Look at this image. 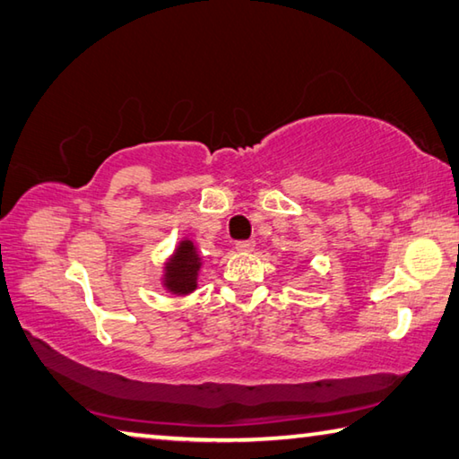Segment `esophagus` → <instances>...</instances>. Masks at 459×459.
<instances>
[{
	"label": "esophagus",
	"mask_w": 459,
	"mask_h": 459,
	"mask_svg": "<svg viewBox=\"0 0 459 459\" xmlns=\"http://www.w3.org/2000/svg\"><path fill=\"white\" fill-rule=\"evenodd\" d=\"M254 242L252 239H244V242H236V250L238 252H252L254 250Z\"/></svg>",
	"instance_id": "1"
}]
</instances>
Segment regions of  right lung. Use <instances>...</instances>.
<instances>
[{
	"label": "right lung",
	"mask_w": 459,
	"mask_h": 459,
	"mask_svg": "<svg viewBox=\"0 0 459 459\" xmlns=\"http://www.w3.org/2000/svg\"><path fill=\"white\" fill-rule=\"evenodd\" d=\"M201 268V260L189 239L177 246L175 255L167 264L165 274V286L175 294H187L193 292L197 286V270Z\"/></svg>",
	"instance_id": "right-lung-1"
}]
</instances>
